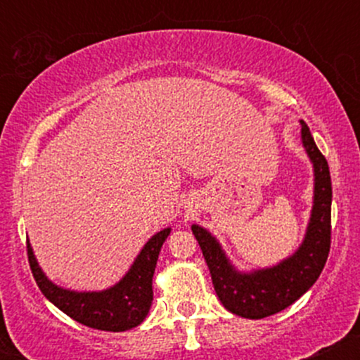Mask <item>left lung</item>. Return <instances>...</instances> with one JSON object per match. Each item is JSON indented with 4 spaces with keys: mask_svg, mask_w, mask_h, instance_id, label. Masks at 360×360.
<instances>
[{
    "mask_svg": "<svg viewBox=\"0 0 360 360\" xmlns=\"http://www.w3.org/2000/svg\"><path fill=\"white\" fill-rule=\"evenodd\" d=\"M301 139L315 167V200L307 237L295 255L271 269L242 274L223 254L220 243L205 229L193 225L214 291L229 311L259 320L283 311L308 291L323 271L332 243V179L325 155L318 150L307 123L301 120Z\"/></svg>",
    "mask_w": 360,
    "mask_h": 360,
    "instance_id": "8db88e82",
    "label": "left lung"
}]
</instances>
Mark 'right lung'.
I'll return each instance as SVG.
<instances>
[{
  "label": "right lung",
  "instance_id": "right-lung-1",
  "mask_svg": "<svg viewBox=\"0 0 360 360\" xmlns=\"http://www.w3.org/2000/svg\"><path fill=\"white\" fill-rule=\"evenodd\" d=\"M169 233H171V229L155 233L146 243L125 278L113 288L100 292H76L57 288L45 278L37 264L30 243L27 242L28 264H30L37 286L44 292L45 298L65 315L89 328L105 330V332H125L142 323L150 309L152 298H154L152 278H154L160 247Z\"/></svg>",
  "mask_w": 360,
  "mask_h": 360
}]
</instances>
